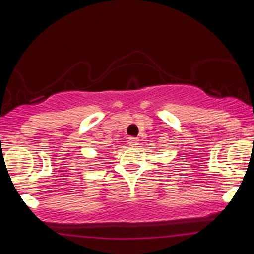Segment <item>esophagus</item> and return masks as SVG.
Instances as JSON below:
<instances>
[{"label":"esophagus","mask_w":254,"mask_h":254,"mask_svg":"<svg viewBox=\"0 0 254 254\" xmlns=\"http://www.w3.org/2000/svg\"><path fill=\"white\" fill-rule=\"evenodd\" d=\"M127 143H129L130 147L135 148L138 145V139L135 138V137H129V138H127Z\"/></svg>","instance_id":"esophagus-1"}]
</instances>
